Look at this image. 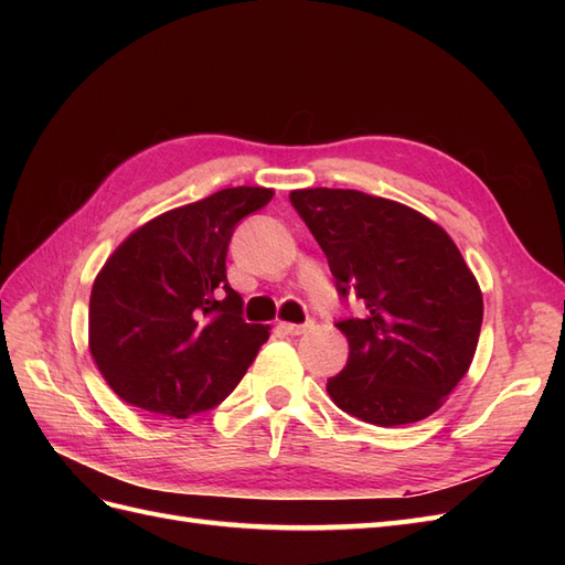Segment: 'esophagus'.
<instances>
[{"mask_svg":"<svg viewBox=\"0 0 565 565\" xmlns=\"http://www.w3.org/2000/svg\"><path fill=\"white\" fill-rule=\"evenodd\" d=\"M306 328H309V324H299V322H280V330H282L285 334H289V337H299V334H303V332H306Z\"/></svg>","mask_w":565,"mask_h":565,"instance_id":"34e87169","label":"esophagus"}]
</instances>
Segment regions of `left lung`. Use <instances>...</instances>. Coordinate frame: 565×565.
Wrapping results in <instances>:
<instances>
[{"label":"left lung","mask_w":565,"mask_h":565,"mask_svg":"<svg viewBox=\"0 0 565 565\" xmlns=\"http://www.w3.org/2000/svg\"><path fill=\"white\" fill-rule=\"evenodd\" d=\"M289 202L328 256L339 297L363 303L339 320L349 361L328 393L377 426L413 424L465 377L483 322V297L450 235L401 202L341 188H306Z\"/></svg>","instance_id":"left-lung-1"}]
</instances>
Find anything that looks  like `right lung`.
<instances>
[{"instance_id": "right-lung-1", "label": "right lung", "mask_w": 565, "mask_h": 565, "mask_svg": "<svg viewBox=\"0 0 565 565\" xmlns=\"http://www.w3.org/2000/svg\"><path fill=\"white\" fill-rule=\"evenodd\" d=\"M270 198L224 188L148 221L110 254L92 287L89 351L125 403L185 419L241 384L268 328L245 322L226 254L235 226Z\"/></svg>"}]
</instances>
